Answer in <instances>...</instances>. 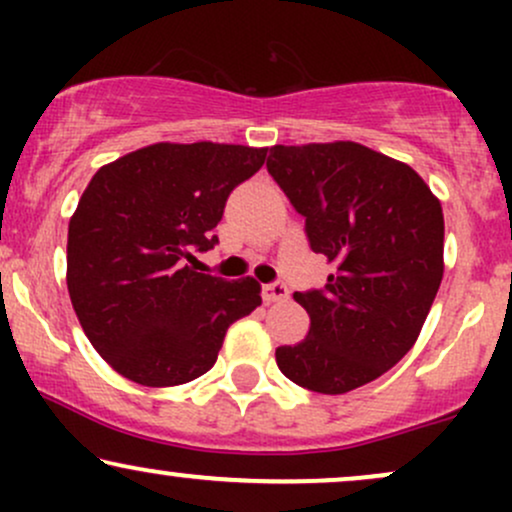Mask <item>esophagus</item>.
Instances as JSON below:
<instances>
[{
    "label": "esophagus",
    "instance_id": "esophagus-1",
    "mask_svg": "<svg viewBox=\"0 0 512 512\" xmlns=\"http://www.w3.org/2000/svg\"><path fill=\"white\" fill-rule=\"evenodd\" d=\"M262 298L267 303H281L289 298V289H286V284H281V281H274V284H264L262 286Z\"/></svg>",
    "mask_w": 512,
    "mask_h": 512
}]
</instances>
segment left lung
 I'll list each match as a JSON object with an SVG mask.
<instances>
[{"label": "left lung", "mask_w": 512, "mask_h": 512, "mask_svg": "<svg viewBox=\"0 0 512 512\" xmlns=\"http://www.w3.org/2000/svg\"><path fill=\"white\" fill-rule=\"evenodd\" d=\"M267 170L332 264L322 289L293 293L310 330L276 349V366L305 390L344 395L419 337L443 279V209L414 168L356 142L272 146Z\"/></svg>", "instance_id": "left-lung-1"}]
</instances>
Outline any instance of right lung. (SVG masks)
Instances as JSON below:
<instances>
[{
  "instance_id": "1",
  "label": "right lung",
  "mask_w": 512,
  "mask_h": 512,
  "mask_svg": "<svg viewBox=\"0 0 512 512\" xmlns=\"http://www.w3.org/2000/svg\"><path fill=\"white\" fill-rule=\"evenodd\" d=\"M267 149L151 144L93 175L67 240V289L88 342L146 387L190 383L216 363L226 330L262 303L252 276L226 281L192 267L226 199Z\"/></svg>"
}]
</instances>
